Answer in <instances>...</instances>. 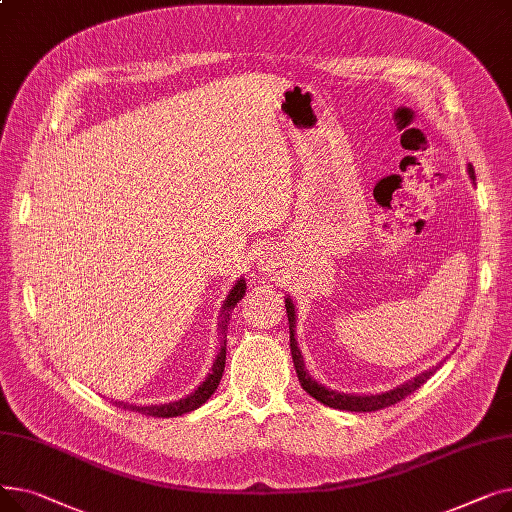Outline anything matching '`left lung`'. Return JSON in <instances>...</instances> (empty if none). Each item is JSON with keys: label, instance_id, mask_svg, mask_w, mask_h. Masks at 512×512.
Wrapping results in <instances>:
<instances>
[{"label": "left lung", "instance_id": "1", "mask_svg": "<svg viewBox=\"0 0 512 512\" xmlns=\"http://www.w3.org/2000/svg\"><path fill=\"white\" fill-rule=\"evenodd\" d=\"M469 176L471 180L475 182V172H473V166L469 164ZM286 315H288V328H290V353H292V361H294V369H297V375H299V382L303 386V390L313 396L317 402H321V405H326L330 409H340V411H355V413H371V411H380L384 407H390V405H396V402H400L405 396L413 394L417 388H421L427 380L429 375H434V371L438 367H432L427 369L419 375H415V378H411L409 382L400 384L388 392H382V394H344V392H336V390H330L326 386L317 384L311 375L307 373L305 369V363H303V357H301V351L297 346V338H294V324H297V313H294V305L290 299H286Z\"/></svg>", "mask_w": 512, "mask_h": 512}]
</instances>
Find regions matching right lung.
Returning a JSON list of instances; mask_svg holds the SVG:
<instances>
[{
	"label": "right lung",
	"instance_id": "right-lung-1",
	"mask_svg": "<svg viewBox=\"0 0 512 512\" xmlns=\"http://www.w3.org/2000/svg\"><path fill=\"white\" fill-rule=\"evenodd\" d=\"M245 290H247V282L245 280H236V284L232 286L228 299L224 301V307H222V319H220V334H222V346H220V353L218 357H215L213 361V367H211V373L205 378V382L188 396L180 398V400H174V402H168V405H149V407H137V405H124V402H114L116 407H122V409H128V411H139L141 415H147V417H178V415H184V413H191L195 409H199L203 402L209 400V396L218 390L220 386V380H222V373H224V367H226V332H228V321H230V311L234 309V305L245 297Z\"/></svg>",
	"mask_w": 512,
	"mask_h": 512
}]
</instances>
